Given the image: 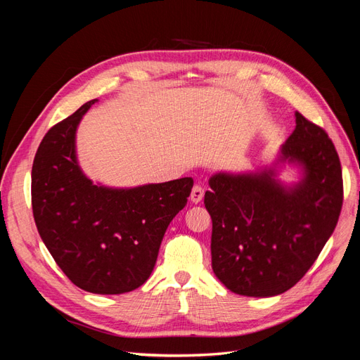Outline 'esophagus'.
Returning <instances> with one entry per match:
<instances>
[{"mask_svg": "<svg viewBox=\"0 0 360 360\" xmlns=\"http://www.w3.org/2000/svg\"><path fill=\"white\" fill-rule=\"evenodd\" d=\"M202 197H204V188L200 186V184H195L191 192V201L198 204L202 200Z\"/></svg>", "mask_w": 360, "mask_h": 360, "instance_id": "esophagus-1", "label": "esophagus"}]
</instances>
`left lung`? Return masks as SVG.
I'll return each mask as SVG.
<instances>
[{
	"instance_id": "1",
	"label": "left lung",
	"mask_w": 360,
	"mask_h": 360,
	"mask_svg": "<svg viewBox=\"0 0 360 360\" xmlns=\"http://www.w3.org/2000/svg\"><path fill=\"white\" fill-rule=\"evenodd\" d=\"M282 160L299 162L307 172L294 188L281 186L271 171L216 174L204 195L213 224V271L242 296L270 297L296 285L340 219L342 171L328 132L296 112Z\"/></svg>"
}]
</instances>
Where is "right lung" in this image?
Here are the masks:
<instances>
[{
	"mask_svg": "<svg viewBox=\"0 0 360 360\" xmlns=\"http://www.w3.org/2000/svg\"><path fill=\"white\" fill-rule=\"evenodd\" d=\"M94 102L43 136L31 169L32 214L43 243L76 287L122 294L151 275L163 234L186 205L193 180L134 189L93 184L76 162L75 132Z\"/></svg>",
	"mask_w": 360,
	"mask_h": 360,
	"instance_id": "obj_1",
	"label": "right lung"
}]
</instances>
